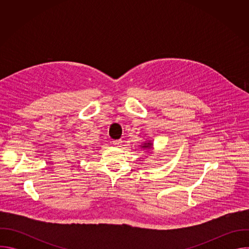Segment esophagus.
Here are the masks:
<instances>
[{"label":"esophagus","mask_w":249,"mask_h":249,"mask_svg":"<svg viewBox=\"0 0 249 249\" xmlns=\"http://www.w3.org/2000/svg\"><path fill=\"white\" fill-rule=\"evenodd\" d=\"M112 144H113L115 147L120 148L121 145H122V141H121V140H115V141L112 142Z\"/></svg>","instance_id":"esophagus-1"}]
</instances>
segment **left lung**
I'll list each match as a JSON object with an SVG mask.
<instances>
[{"instance_id":"1","label":"left lung","mask_w":249,"mask_h":249,"mask_svg":"<svg viewBox=\"0 0 249 249\" xmlns=\"http://www.w3.org/2000/svg\"><path fill=\"white\" fill-rule=\"evenodd\" d=\"M140 147H141L142 149L146 150V151H151V149L153 148V143H152V141H146V142H144L143 144L140 145Z\"/></svg>"}]
</instances>
